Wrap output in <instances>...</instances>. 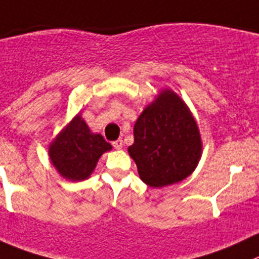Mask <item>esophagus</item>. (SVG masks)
<instances>
[{
	"label": "esophagus",
	"mask_w": 259,
	"mask_h": 259,
	"mask_svg": "<svg viewBox=\"0 0 259 259\" xmlns=\"http://www.w3.org/2000/svg\"><path fill=\"white\" fill-rule=\"evenodd\" d=\"M112 145H113V147H114V149L119 150V149H122V147H123V141L119 139V140H117V141H113Z\"/></svg>",
	"instance_id": "1"
}]
</instances>
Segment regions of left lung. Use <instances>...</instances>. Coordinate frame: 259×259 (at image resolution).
<instances>
[{"instance_id":"left-lung-1","label":"left lung","mask_w":259,"mask_h":259,"mask_svg":"<svg viewBox=\"0 0 259 259\" xmlns=\"http://www.w3.org/2000/svg\"><path fill=\"white\" fill-rule=\"evenodd\" d=\"M128 147L139 176L147 186L160 188L191 176L202 154L198 127L186 103L165 89L147 105L134 128Z\"/></svg>"}]
</instances>
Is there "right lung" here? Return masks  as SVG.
Masks as SVG:
<instances>
[{
    "instance_id": "right-lung-1",
    "label": "right lung",
    "mask_w": 259,
    "mask_h": 259,
    "mask_svg": "<svg viewBox=\"0 0 259 259\" xmlns=\"http://www.w3.org/2000/svg\"><path fill=\"white\" fill-rule=\"evenodd\" d=\"M112 150L102 135L93 134L80 114L76 115L49 145L52 164L63 178L72 182L88 179L99 157Z\"/></svg>"
}]
</instances>
